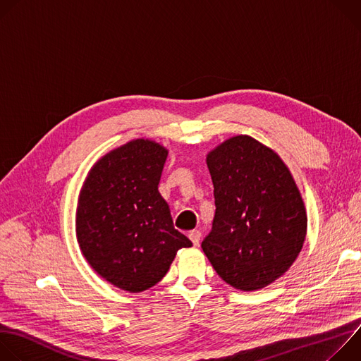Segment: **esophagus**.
Segmentation results:
<instances>
[{
	"mask_svg": "<svg viewBox=\"0 0 361 361\" xmlns=\"http://www.w3.org/2000/svg\"><path fill=\"white\" fill-rule=\"evenodd\" d=\"M188 237H190V240L192 241L194 245H198L200 240H201V233L198 230H192V231L188 233Z\"/></svg>",
	"mask_w": 361,
	"mask_h": 361,
	"instance_id": "esophagus-1",
	"label": "esophagus"
}]
</instances>
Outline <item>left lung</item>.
I'll return each mask as SVG.
<instances>
[{
	"instance_id": "1",
	"label": "left lung",
	"mask_w": 361,
	"mask_h": 361,
	"mask_svg": "<svg viewBox=\"0 0 361 361\" xmlns=\"http://www.w3.org/2000/svg\"><path fill=\"white\" fill-rule=\"evenodd\" d=\"M207 166L216 214L202 251L227 284L263 288L290 269L302 247L307 216L298 188L277 154L248 135L224 141Z\"/></svg>"
}]
</instances>
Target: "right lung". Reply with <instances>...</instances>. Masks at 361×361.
Masks as SVG:
<instances>
[{"label": "right lung", "instance_id": "add662e5", "mask_svg": "<svg viewBox=\"0 0 361 361\" xmlns=\"http://www.w3.org/2000/svg\"><path fill=\"white\" fill-rule=\"evenodd\" d=\"M167 149L131 141L90 171L77 209V240L91 267L111 284L140 293L169 271L177 251L192 243L174 228L159 191Z\"/></svg>", "mask_w": 361, "mask_h": 361}]
</instances>
